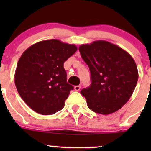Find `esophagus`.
Returning <instances> with one entry per match:
<instances>
[{
	"label": "esophagus",
	"mask_w": 151,
	"mask_h": 151,
	"mask_svg": "<svg viewBox=\"0 0 151 151\" xmlns=\"http://www.w3.org/2000/svg\"><path fill=\"white\" fill-rule=\"evenodd\" d=\"M80 89H81V86L80 85H77V86H74V90H75V91H79Z\"/></svg>",
	"instance_id": "esophagus-1"
}]
</instances>
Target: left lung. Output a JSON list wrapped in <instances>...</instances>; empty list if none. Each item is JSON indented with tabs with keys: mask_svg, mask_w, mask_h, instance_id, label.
Instances as JSON below:
<instances>
[{
	"mask_svg": "<svg viewBox=\"0 0 151 151\" xmlns=\"http://www.w3.org/2000/svg\"><path fill=\"white\" fill-rule=\"evenodd\" d=\"M79 50L91 73V85L81 91L88 107L103 115L119 110L138 81L134 60L122 48L104 40L81 45Z\"/></svg>",
	"mask_w": 151,
	"mask_h": 151,
	"instance_id": "1",
	"label": "left lung"
}]
</instances>
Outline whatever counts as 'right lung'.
Instances as JSON below:
<instances>
[{
  "mask_svg": "<svg viewBox=\"0 0 151 151\" xmlns=\"http://www.w3.org/2000/svg\"><path fill=\"white\" fill-rule=\"evenodd\" d=\"M77 50L75 45L52 39L35 43L22 53L15 84L20 97L34 111L51 115L63 109L74 89L67 82L64 62Z\"/></svg>",
  "mask_w": 151,
  "mask_h": 151,
  "instance_id": "1",
  "label": "right lung"
}]
</instances>
